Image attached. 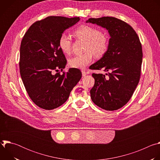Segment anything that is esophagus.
I'll list each match as a JSON object with an SVG mask.
<instances>
[{
	"label": "esophagus",
	"instance_id": "1",
	"mask_svg": "<svg viewBox=\"0 0 160 160\" xmlns=\"http://www.w3.org/2000/svg\"><path fill=\"white\" fill-rule=\"evenodd\" d=\"M82 73L83 77H85L87 75V73L85 70H82Z\"/></svg>",
	"mask_w": 160,
	"mask_h": 160
}]
</instances>
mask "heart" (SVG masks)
<instances>
[{
	"label": "heart",
	"instance_id": "1",
	"mask_svg": "<svg viewBox=\"0 0 160 160\" xmlns=\"http://www.w3.org/2000/svg\"><path fill=\"white\" fill-rule=\"evenodd\" d=\"M74 36L78 39L86 41L85 51L83 54H77L69 60L70 66L75 68H85L93 59L103 56L108 49V37L106 33L99 29L89 25H82L73 32ZM58 45L61 51L68 54L71 52L72 38L70 36L62 33L58 40Z\"/></svg>",
	"mask_w": 160,
	"mask_h": 160
}]
</instances>
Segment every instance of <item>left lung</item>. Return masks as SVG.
Segmentation results:
<instances>
[{"label": "left lung", "instance_id": "obj_1", "mask_svg": "<svg viewBox=\"0 0 160 160\" xmlns=\"http://www.w3.org/2000/svg\"><path fill=\"white\" fill-rule=\"evenodd\" d=\"M86 22L106 28L110 36L107 52L89 68L104 69L108 75L92 73L95 83L90 98L103 109L117 110L128 102L139 82L142 62L139 38L132 27L116 18H89Z\"/></svg>", "mask_w": 160, "mask_h": 160}]
</instances>
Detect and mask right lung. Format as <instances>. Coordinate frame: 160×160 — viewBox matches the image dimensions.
<instances>
[{
    "mask_svg": "<svg viewBox=\"0 0 160 160\" xmlns=\"http://www.w3.org/2000/svg\"><path fill=\"white\" fill-rule=\"evenodd\" d=\"M79 21V17H47L35 22L21 40L20 75L29 97L40 108L51 110L63 104L82 78L77 68L61 75L58 72L67 62L59 38Z\"/></svg>",
    "mask_w": 160,
    "mask_h": 160,
    "instance_id": "obj_1",
    "label": "right lung"
}]
</instances>
